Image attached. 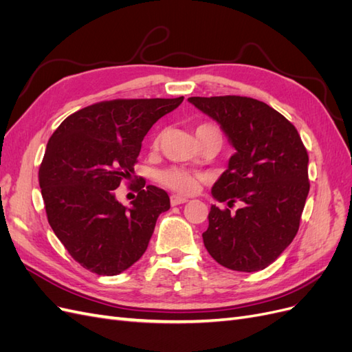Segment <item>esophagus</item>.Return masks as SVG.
Listing matches in <instances>:
<instances>
[{
  "instance_id": "obj_1",
  "label": "esophagus",
  "mask_w": 352,
  "mask_h": 352,
  "mask_svg": "<svg viewBox=\"0 0 352 352\" xmlns=\"http://www.w3.org/2000/svg\"><path fill=\"white\" fill-rule=\"evenodd\" d=\"M185 202H188V199L184 198V197H179V195H172V197H170V204H172L173 207L175 206H180V204H185Z\"/></svg>"
}]
</instances>
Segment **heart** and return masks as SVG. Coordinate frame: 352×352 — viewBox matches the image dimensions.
<instances>
[{
    "label": "heart",
    "instance_id": "1",
    "mask_svg": "<svg viewBox=\"0 0 352 352\" xmlns=\"http://www.w3.org/2000/svg\"><path fill=\"white\" fill-rule=\"evenodd\" d=\"M206 135H219L221 136L220 131L217 129L216 126L212 124H201L197 127V136L198 140L201 136H206ZM162 136L160 135L155 142L154 146H158L160 141H162ZM158 182L164 185L166 188L175 190L177 194H182V195H190V194H195L197 190L199 189V184L204 180V176L195 173V172H190L188 168L184 167H168L166 170H162L157 175Z\"/></svg>",
    "mask_w": 352,
    "mask_h": 352
}]
</instances>
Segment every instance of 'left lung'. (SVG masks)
Instances as JSON below:
<instances>
[{
	"mask_svg": "<svg viewBox=\"0 0 352 352\" xmlns=\"http://www.w3.org/2000/svg\"><path fill=\"white\" fill-rule=\"evenodd\" d=\"M198 110L216 120L235 148L228 168L211 189V206L202 239L223 267L258 272L267 267L295 238L308 182V154L295 126L263 101L225 95L190 97Z\"/></svg>",
	"mask_w": 352,
	"mask_h": 352,
	"instance_id": "1",
	"label": "left lung"
}]
</instances>
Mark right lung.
<instances>
[{"label": "right lung", "instance_id": "right-lung-1", "mask_svg": "<svg viewBox=\"0 0 352 352\" xmlns=\"http://www.w3.org/2000/svg\"><path fill=\"white\" fill-rule=\"evenodd\" d=\"M182 101L97 102L70 114L51 135L39 167L41 194L51 229L82 267L114 276L142 257L170 198L141 179L132 206L124 207L114 189L135 173L151 126Z\"/></svg>", "mask_w": 352, "mask_h": 352}]
</instances>
